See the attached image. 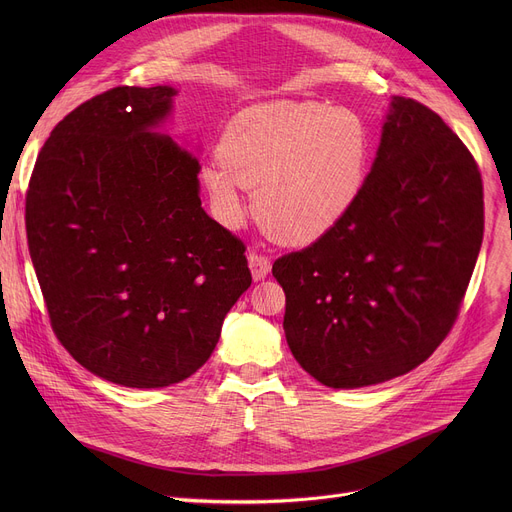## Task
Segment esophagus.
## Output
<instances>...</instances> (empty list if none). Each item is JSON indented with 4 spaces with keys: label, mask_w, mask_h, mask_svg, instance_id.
Returning a JSON list of instances; mask_svg holds the SVG:
<instances>
[{
    "label": "esophagus",
    "mask_w": 512,
    "mask_h": 512,
    "mask_svg": "<svg viewBox=\"0 0 512 512\" xmlns=\"http://www.w3.org/2000/svg\"><path fill=\"white\" fill-rule=\"evenodd\" d=\"M249 267H251V274L255 280H263L267 274H270L272 263L263 253L249 251Z\"/></svg>",
    "instance_id": "esophagus-1"
}]
</instances>
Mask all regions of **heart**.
<instances>
[{"label": "heart", "instance_id": "heart-1", "mask_svg": "<svg viewBox=\"0 0 512 512\" xmlns=\"http://www.w3.org/2000/svg\"><path fill=\"white\" fill-rule=\"evenodd\" d=\"M373 137L367 120L321 101H274L238 112L205 164L203 186L228 224L255 191L259 224L274 238L305 245L336 226L365 184Z\"/></svg>", "mask_w": 512, "mask_h": 512}]
</instances>
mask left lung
<instances>
[{"label": "left lung", "instance_id": "8db88e82", "mask_svg": "<svg viewBox=\"0 0 512 512\" xmlns=\"http://www.w3.org/2000/svg\"><path fill=\"white\" fill-rule=\"evenodd\" d=\"M481 238L475 157L427 105L394 97L353 207L274 261L294 359L330 388L415 369L459 317Z\"/></svg>", "mask_w": 512, "mask_h": 512}]
</instances>
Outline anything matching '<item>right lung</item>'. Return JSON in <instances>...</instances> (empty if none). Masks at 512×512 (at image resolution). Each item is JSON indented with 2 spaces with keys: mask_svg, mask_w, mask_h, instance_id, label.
Masks as SVG:
<instances>
[{
  "mask_svg": "<svg viewBox=\"0 0 512 512\" xmlns=\"http://www.w3.org/2000/svg\"><path fill=\"white\" fill-rule=\"evenodd\" d=\"M172 87H114L80 103L39 151L26 240L49 324L99 378L186 380L251 286L245 242L201 207L199 157L149 132Z\"/></svg>",
  "mask_w": 512,
  "mask_h": 512,
  "instance_id": "right-lung-1",
  "label": "right lung"
}]
</instances>
